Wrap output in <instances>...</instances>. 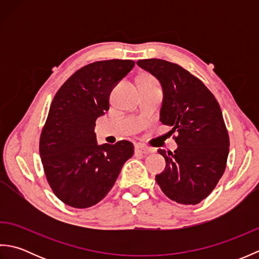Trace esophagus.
<instances>
[{
  "instance_id": "esophagus-1",
  "label": "esophagus",
  "mask_w": 259,
  "mask_h": 259,
  "mask_svg": "<svg viewBox=\"0 0 259 259\" xmlns=\"http://www.w3.org/2000/svg\"><path fill=\"white\" fill-rule=\"evenodd\" d=\"M135 150H136V152H139V153H150L152 150L150 149V148H148V147H146L145 145H141V144H137L136 146H135Z\"/></svg>"
}]
</instances>
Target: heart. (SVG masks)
Segmentation results:
<instances>
[{
	"label": "heart",
	"mask_w": 259,
	"mask_h": 259,
	"mask_svg": "<svg viewBox=\"0 0 259 259\" xmlns=\"http://www.w3.org/2000/svg\"><path fill=\"white\" fill-rule=\"evenodd\" d=\"M141 81H155V80H153L151 76H145V78H142Z\"/></svg>",
	"instance_id": "1"
}]
</instances>
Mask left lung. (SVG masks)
<instances>
[{"label":"left lung","instance_id":"left-lung-1","mask_svg":"<svg viewBox=\"0 0 259 259\" xmlns=\"http://www.w3.org/2000/svg\"><path fill=\"white\" fill-rule=\"evenodd\" d=\"M137 64L160 82V121L177 131L174 152L159 149L166 168L156 176L169 199L197 205L214 189L226 169L229 136L219 103L202 82L180 65L160 59Z\"/></svg>","mask_w":259,"mask_h":259}]
</instances>
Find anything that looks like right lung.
<instances>
[{
  "label": "right lung",
  "instance_id": "right-lung-1",
  "mask_svg": "<svg viewBox=\"0 0 259 259\" xmlns=\"http://www.w3.org/2000/svg\"><path fill=\"white\" fill-rule=\"evenodd\" d=\"M135 62L106 60L79 69L58 90L40 137L46 177L60 200L74 208L96 205L108 195L134 145L97 144L96 120L109 110L113 87Z\"/></svg>",
  "mask_w": 259,
  "mask_h": 259
}]
</instances>
